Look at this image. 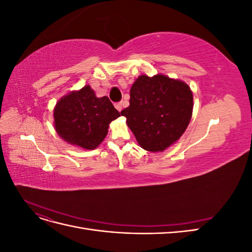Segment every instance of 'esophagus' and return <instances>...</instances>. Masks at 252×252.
Returning <instances> with one entry per match:
<instances>
[{
	"mask_svg": "<svg viewBox=\"0 0 252 252\" xmlns=\"http://www.w3.org/2000/svg\"><path fill=\"white\" fill-rule=\"evenodd\" d=\"M114 106H116V108H117L120 112L122 111V108H123V105H122V103H117Z\"/></svg>",
	"mask_w": 252,
	"mask_h": 252,
	"instance_id": "esophagus-1",
	"label": "esophagus"
}]
</instances>
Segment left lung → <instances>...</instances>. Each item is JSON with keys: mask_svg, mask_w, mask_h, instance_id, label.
<instances>
[{"mask_svg": "<svg viewBox=\"0 0 252 252\" xmlns=\"http://www.w3.org/2000/svg\"><path fill=\"white\" fill-rule=\"evenodd\" d=\"M129 107L121 111L140 146L163 151L184 133L192 116L193 96L184 82L163 74L140 75L130 89Z\"/></svg>", "mask_w": 252, "mask_h": 252, "instance_id": "8db88e82", "label": "left lung"}]
</instances>
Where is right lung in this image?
I'll return each mask as SVG.
<instances>
[{
    "label": "right lung",
    "instance_id": "right-lung-1",
    "mask_svg": "<svg viewBox=\"0 0 252 252\" xmlns=\"http://www.w3.org/2000/svg\"><path fill=\"white\" fill-rule=\"evenodd\" d=\"M53 114L61 138L84 149L96 148L107 135L110 122L121 116L107 96L96 97L90 86L63 96Z\"/></svg>",
    "mask_w": 252,
    "mask_h": 252
}]
</instances>
